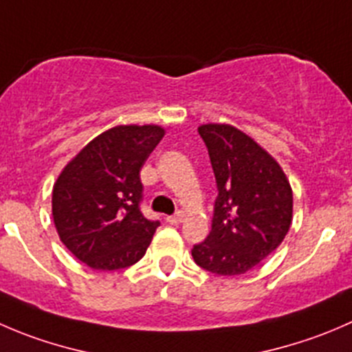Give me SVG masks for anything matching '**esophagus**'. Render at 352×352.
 I'll return each instance as SVG.
<instances>
[{
  "instance_id": "obj_1",
  "label": "esophagus",
  "mask_w": 352,
  "mask_h": 352,
  "mask_svg": "<svg viewBox=\"0 0 352 352\" xmlns=\"http://www.w3.org/2000/svg\"><path fill=\"white\" fill-rule=\"evenodd\" d=\"M165 220L168 221V223H172V225L182 223V220H184V211H177L175 214H170V217H166Z\"/></svg>"
}]
</instances>
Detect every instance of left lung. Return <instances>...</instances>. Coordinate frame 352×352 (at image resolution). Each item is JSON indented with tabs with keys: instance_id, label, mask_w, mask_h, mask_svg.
I'll return each instance as SVG.
<instances>
[{
	"instance_id": "8db88e82",
	"label": "left lung",
	"mask_w": 352,
	"mask_h": 352,
	"mask_svg": "<svg viewBox=\"0 0 352 352\" xmlns=\"http://www.w3.org/2000/svg\"><path fill=\"white\" fill-rule=\"evenodd\" d=\"M217 180L211 232L192 248L196 265L217 275H241L282 244L292 221V189L280 165L239 129H197Z\"/></svg>"
}]
</instances>
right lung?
I'll return each instance as SVG.
<instances>
[{"label":"right lung","instance_id":"right-lung-1","mask_svg":"<svg viewBox=\"0 0 352 352\" xmlns=\"http://www.w3.org/2000/svg\"><path fill=\"white\" fill-rule=\"evenodd\" d=\"M165 131L118 125L94 138L53 187V220L68 251L94 270H120L144 256L158 220L141 211V168Z\"/></svg>","mask_w":352,"mask_h":352}]
</instances>
